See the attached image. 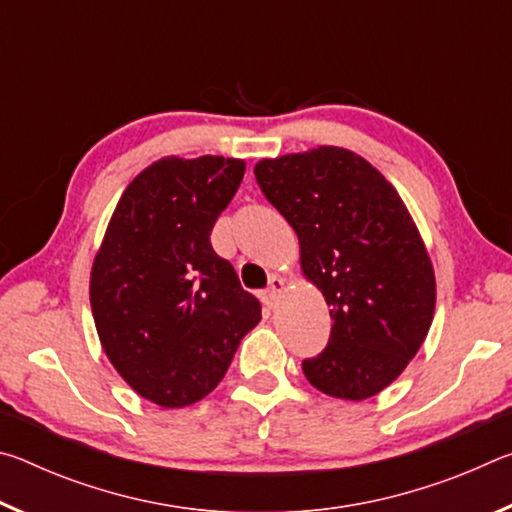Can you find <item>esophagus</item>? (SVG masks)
<instances>
[{"mask_svg": "<svg viewBox=\"0 0 512 512\" xmlns=\"http://www.w3.org/2000/svg\"><path fill=\"white\" fill-rule=\"evenodd\" d=\"M284 291V280L282 277L273 275L271 282H268V289L262 293V298L268 307H275L277 305V298H280V293Z\"/></svg>", "mask_w": 512, "mask_h": 512, "instance_id": "1", "label": "esophagus"}]
</instances>
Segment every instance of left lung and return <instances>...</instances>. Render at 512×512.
Returning a JSON list of instances; mask_svg holds the SVG:
<instances>
[{"instance_id": "1", "label": "left lung", "mask_w": 512, "mask_h": 512, "mask_svg": "<svg viewBox=\"0 0 512 512\" xmlns=\"http://www.w3.org/2000/svg\"><path fill=\"white\" fill-rule=\"evenodd\" d=\"M255 178L296 230L302 273L334 320L327 348L302 361L305 377L325 395L368 400L409 366L436 307L409 210L370 162L339 146L259 160Z\"/></svg>"}]
</instances>
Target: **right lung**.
<instances>
[{"label":"right lung","mask_w":512,"mask_h":512,"mask_svg":"<svg viewBox=\"0 0 512 512\" xmlns=\"http://www.w3.org/2000/svg\"><path fill=\"white\" fill-rule=\"evenodd\" d=\"M244 171V160L223 155L153 162L121 194L94 257L103 350L135 393L164 409L212 393L262 320L259 300L210 244Z\"/></svg>","instance_id":"add662e5"}]
</instances>
